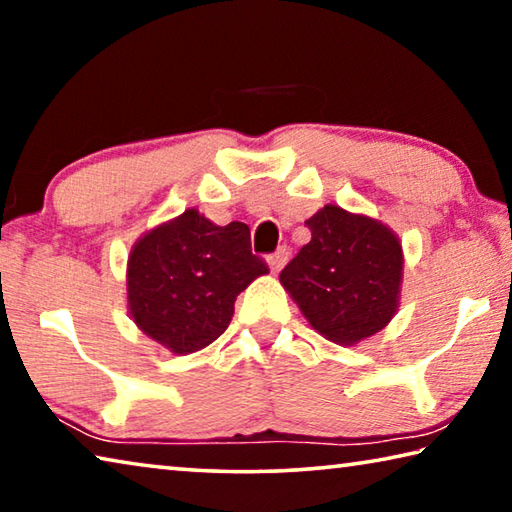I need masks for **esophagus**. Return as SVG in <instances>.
<instances>
[{
	"label": "esophagus",
	"mask_w": 512,
	"mask_h": 512,
	"mask_svg": "<svg viewBox=\"0 0 512 512\" xmlns=\"http://www.w3.org/2000/svg\"><path fill=\"white\" fill-rule=\"evenodd\" d=\"M287 262H289V250H287V246H282V248H277L271 257H268V268H271V273H280Z\"/></svg>",
	"instance_id": "1"
}]
</instances>
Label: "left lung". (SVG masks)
I'll return each instance as SVG.
<instances>
[{
	"instance_id": "1",
	"label": "left lung",
	"mask_w": 512,
	"mask_h": 512,
	"mask_svg": "<svg viewBox=\"0 0 512 512\" xmlns=\"http://www.w3.org/2000/svg\"><path fill=\"white\" fill-rule=\"evenodd\" d=\"M305 225L311 241L280 273L284 291L327 341L357 345L381 332L400 307V237L339 205L320 207Z\"/></svg>"
}]
</instances>
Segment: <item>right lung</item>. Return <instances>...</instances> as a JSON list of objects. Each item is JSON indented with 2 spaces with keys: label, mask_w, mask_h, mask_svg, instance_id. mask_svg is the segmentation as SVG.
I'll return each instance as SVG.
<instances>
[{
  "label": "right lung",
  "mask_w": 512,
  "mask_h": 512,
  "mask_svg": "<svg viewBox=\"0 0 512 512\" xmlns=\"http://www.w3.org/2000/svg\"><path fill=\"white\" fill-rule=\"evenodd\" d=\"M246 223L216 225L196 207L146 230L126 264L128 314L173 354L207 348L228 329L235 300L266 275Z\"/></svg>",
  "instance_id": "1"
}]
</instances>
